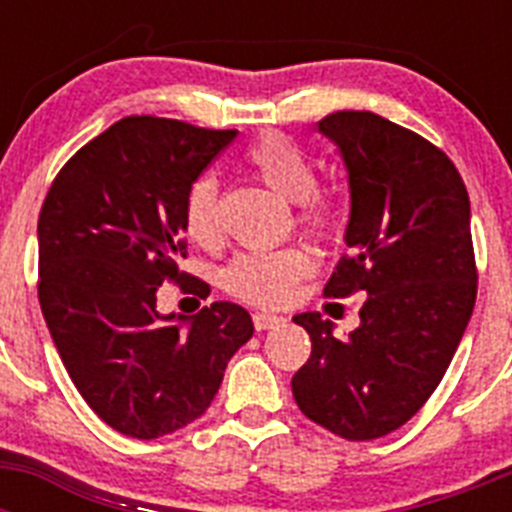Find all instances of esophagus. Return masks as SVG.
Listing matches in <instances>:
<instances>
[{
  "instance_id": "esophagus-1",
  "label": "esophagus",
  "mask_w": 512,
  "mask_h": 512,
  "mask_svg": "<svg viewBox=\"0 0 512 512\" xmlns=\"http://www.w3.org/2000/svg\"><path fill=\"white\" fill-rule=\"evenodd\" d=\"M284 323H287V318H282V315H274V312H256V315H253V325H256V330L282 328Z\"/></svg>"
}]
</instances>
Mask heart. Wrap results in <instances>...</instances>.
Here are the masks:
<instances>
[{
	"instance_id": "b5f03b06",
	"label": "heart",
	"mask_w": 512,
	"mask_h": 512,
	"mask_svg": "<svg viewBox=\"0 0 512 512\" xmlns=\"http://www.w3.org/2000/svg\"><path fill=\"white\" fill-rule=\"evenodd\" d=\"M246 161L261 182L284 200L300 202V223L312 235L336 230V207L315 194L318 174L310 158L287 135L266 133L246 151ZM184 228L192 241L212 246L220 241V182L215 174H200L184 197ZM312 261L302 248L248 251L235 256L225 269V287L238 300L261 307H279L295 300L297 287L310 274Z\"/></svg>"
}]
</instances>
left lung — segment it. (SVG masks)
Returning a JSON list of instances; mask_svg holds the SVG:
<instances>
[{"instance_id":"1","label":"left lung","mask_w":512,"mask_h":512,"mask_svg":"<svg viewBox=\"0 0 512 512\" xmlns=\"http://www.w3.org/2000/svg\"><path fill=\"white\" fill-rule=\"evenodd\" d=\"M318 130L341 151L351 192V248L328 297L364 292L346 341L320 312H300L312 354L292 377L302 413L348 441L397 431L433 395L474 300L469 194L449 156L374 112H333Z\"/></svg>"}]
</instances>
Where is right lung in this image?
I'll list each match as a JSON object with an SVG mask.
<instances>
[{
    "label": "right lung",
    "instance_id": "add662e5",
    "mask_svg": "<svg viewBox=\"0 0 512 512\" xmlns=\"http://www.w3.org/2000/svg\"><path fill=\"white\" fill-rule=\"evenodd\" d=\"M238 130L122 117L58 171L38 220L40 310L71 382L122 436H169L210 408L251 315L212 302L161 315L156 292L187 282L184 197ZM197 295H210L200 279Z\"/></svg>",
    "mask_w": 512,
    "mask_h": 512
}]
</instances>
